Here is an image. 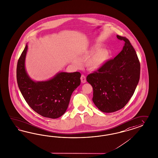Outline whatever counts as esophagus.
<instances>
[{"mask_svg": "<svg viewBox=\"0 0 158 158\" xmlns=\"http://www.w3.org/2000/svg\"><path fill=\"white\" fill-rule=\"evenodd\" d=\"M81 82L82 83H86V76H85L84 75H81Z\"/></svg>", "mask_w": 158, "mask_h": 158, "instance_id": "esophagus-1", "label": "esophagus"}]
</instances>
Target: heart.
I'll use <instances>...</instances> for the list:
<instances>
[{
	"instance_id": "heart-1",
	"label": "heart",
	"mask_w": 158,
	"mask_h": 158,
	"mask_svg": "<svg viewBox=\"0 0 158 158\" xmlns=\"http://www.w3.org/2000/svg\"><path fill=\"white\" fill-rule=\"evenodd\" d=\"M101 45L97 44L85 54V57H89L86 62V66L91 71H96L102 67L110 56V52L107 48H101Z\"/></svg>"
}]
</instances>
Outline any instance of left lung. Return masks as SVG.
I'll list each match as a JSON object with an SVG mask.
<instances>
[{
  "instance_id": "8db88e82",
  "label": "left lung",
  "mask_w": 158,
  "mask_h": 158,
  "mask_svg": "<svg viewBox=\"0 0 158 158\" xmlns=\"http://www.w3.org/2000/svg\"><path fill=\"white\" fill-rule=\"evenodd\" d=\"M124 42L122 50L86 78L93 89V101L102 112L111 113L123 108L139 83L140 64L128 39L117 35Z\"/></svg>"
}]
</instances>
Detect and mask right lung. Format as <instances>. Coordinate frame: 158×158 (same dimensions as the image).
Wrapping results in <instances>:
<instances>
[{
    "instance_id": "add662e5",
    "label": "right lung",
    "mask_w": 158,
    "mask_h": 158,
    "mask_svg": "<svg viewBox=\"0 0 158 158\" xmlns=\"http://www.w3.org/2000/svg\"><path fill=\"white\" fill-rule=\"evenodd\" d=\"M27 44L19 59L17 81L19 90L29 106L43 117L56 119L67 110L73 91L81 84L79 72H58L46 81H34L25 69Z\"/></svg>"
}]
</instances>
